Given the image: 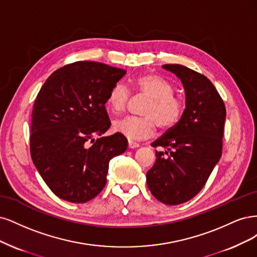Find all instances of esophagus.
<instances>
[{
  "label": "esophagus",
  "instance_id": "esophagus-1",
  "mask_svg": "<svg viewBox=\"0 0 257 257\" xmlns=\"http://www.w3.org/2000/svg\"><path fill=\"white\" fill-rule=\"evenodd\" d=\"M139 146H140L139 143L134 142V141H131V140L128 141V147H129V148H137V147H139Z\"/></svg>",
  "mask_w": 257,
  "mask_h": 257
}]
</instances>
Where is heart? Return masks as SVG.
Masks as SVG:
<instances>
[{
	"label": "heart",
	"instance_id": "1",
	"mask_svg": "<svg viewBox=\"0 0 257 257\" xmlns=\"http://www.w3.org/2000/svg\"><path fill=\"white\" fill-rule=\"evenodd\" d=\"M134 87L140 95L148 98L142 114L145 116H128L115 120L113 129L130 140L153 137L157 127L170 130L176 127L184 116L186 105L179 97L174 96L175 87L170 81L158 74H143L134 81ZM129 90L122 83L114 84L106 96V105L112 113L125 111Z\"/></svg>",
	"mask_w": 257,
	"mask_h": 257
}]
</instances>
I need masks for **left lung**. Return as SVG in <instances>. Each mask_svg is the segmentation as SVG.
<instances>
[{"mask_svg":"<svg viewBox=\"0 0 257 257\" xmlns=\"http://www.w3.org/2000/svg\"><path fill=\"white\" fill-rule=\"evenodd\" d=\"M162 67L180 79L186 93L184 116L176 127L156 140V162L146 174L148 189L163 204L179 205L194 197L222 155L226 110L209 79L186 66Z\"/></svg>","mask_w":257,"mask_h":257,"instance_id":"1","label":"left lung"}]
</instances>
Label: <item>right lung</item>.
<instances>
[{"label":"right lung","instance_id":"add662e5","mask_svg":"<svg viewBox=\"0 0 257 257\" xmlns=\"http://www.w3.org/2000/svg\"><path fill=\"white\" fill-rule=\"evenodd\" d=\"M125 73L102 63L76 62L54 71L40 88L32 112L31 156L62 200L86 203L97 196L110 160L126 152L127 139L118 132L101 137L111 126L107 93Z\"/></svg>","mask_w":257,"mask_h":257}]
</instances>
